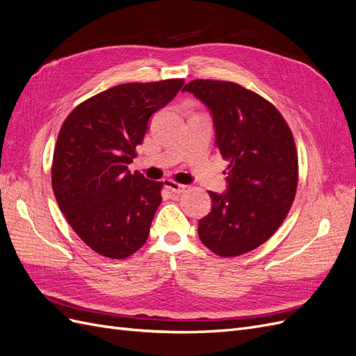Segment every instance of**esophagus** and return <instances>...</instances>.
<instances>
[{
  "mask_svg": "<svg viewBox=\"0 0 356 356\" xmlns=\"http://www.w3.org/2000/svg\"><path fill=\"white\" fill-rule=\"evenodd\" d=\"M165 187H166L170 193H174V195H181V193H184L186 188H187V186L179 184V182H177V181H174V179H166V181H165Z\"/></svg>",
  "mask_w": 356,
  "mask_h": 356,
  "instance_id": "1",
  "label": "esophagus"
}]
</instances>
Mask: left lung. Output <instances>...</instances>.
Instances as JSON below:
<instances>
[{
  "instance_id": "1",
  "label": "left lung",
  "mask_w": 356,
  "mask_h": 356,
  "mask_svg": "<svg viewBox=\"0 0 356 356\" xmlns=\"http://www.w3.org/2000/svg\"><path fill=\"white\" fill-rule=\"evenodd\" d=\"M208 106L229 190L209 191L212 209L199 221V238L220 257L263 245L281 227L294 202L298 156L294 136L276 106L243 86L193 80L184 86Z\"/></svg>"
}]
</instances>
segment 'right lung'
<instances>
[{
    "instance_id": "obj_1",
    "label": "right lung",
    "mask_w": 356,
    "mask_h": 356,
    "mask_svg": "<svg viewBox=\"0 0 356 356\" xmlns=\"http://www.w3.org/2000/svg\"><path fill=\"white\" fill-rule=\"evenodd\" d=\"M182 84V79H169L114 86L79 104L60 127L53 193L72 230L102 257L123 260L148 238L163 182L127 166L138 156L149 117Z\"/></svg>"
}]
</instances>
